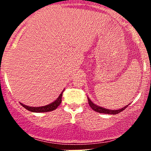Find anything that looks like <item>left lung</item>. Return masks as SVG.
Wrapping results in <instances>:
<instances>
[{
    "label": "left lung",
    "mask_w": 151,
    "mask_h": 151,
    "mask_svg": "<svg viewBox=\"0 0 151 151\" xmlns=\"http://www.w3.org/2000/svg\"><path fill=\"white\" fill-rule=\"evenodd\" d=\"M88 102H89V104L90 106V107H91V108L92 109L93 111H96V112H99V113L107 114H119L120 112L123 111L124 109H126V107H127L130 104H129V105L125 106L124 108H122L121 109H118V110H110V109H107L103 108V107L99 106H96V104H93V102L91 101V100H90V99L89 97H88Z\"/></svg>",
    "instance_id": "8db88e82"
}]
</instances>
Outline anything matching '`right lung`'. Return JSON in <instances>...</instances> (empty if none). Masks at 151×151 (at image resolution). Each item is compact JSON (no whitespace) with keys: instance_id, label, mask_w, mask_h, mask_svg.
<instances>
[{"instance_id":"1","label":"right lung","mask_w":151,"mask_h":151,"mask_svg":"<svg viewBox=\"0 0 151 151\" xmlns=\"http://www.w3.org/2000/svg\"><path fill=\"white\" fill-rule=\"evenodd\" d=\"M64 90L62 91V93H60V95L59 96V97L55 100V101L52 103L50 104L44 106H40V107H32V106H28L24 105L23 104L20 103L22 106L24 108L27 109V110L30 111L32 112H36V113H40V112H48L51 111L55 110L58 107V106L61 104L62 102V93H63Z\"/></svg>"}]
</instances>
